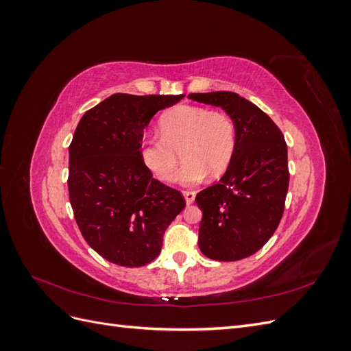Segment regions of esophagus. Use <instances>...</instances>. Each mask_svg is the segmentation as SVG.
I'll return each instance as SVG.
<instances>
[{"instance_id":"obj_1","label":"esophagus","mask_w":351,"mask_h":351,"mask_svg":"<svg viewBox=\"0 0 351 351\" xmlns=\"http://www.w3.org/2000/svg\"><path fill=\"white\" fill-rule=\"evenodd\" d=\"M183 196H184V199H186V204L190 205V204H193V202H195L196 193L192 192V190H186V192H183Z\"/></svg>"}]
</instances>
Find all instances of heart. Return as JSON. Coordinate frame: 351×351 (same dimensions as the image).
<instances>
[{
  "mask_svg": "<svg viewBox=\"0 0 351 351\" xmlns=\"http://www.w3.org/2000/svg\"><path fill=\"white\" fill-rule=\"evenodd\" d=\"M159 130L161 137H143L141 156L147 169L164 182L174 177L180 152L184 164L177 180L192 186L202 182L206 173L221 176L236 151L237 127L227 112L180 105L162 117Z\"/></svg>",
  "mask_w": 351,
  "mask_h": 351,
  "instance_id": "heart-1",
  "label": "heart"
}]
</instances>
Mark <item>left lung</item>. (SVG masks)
<instances>
[{"label":"left lung","instance_id":"8db88e82","mask_svg":"<svg viewBox=\"0 0 351 351\" xmlns=\"http://www.w3.org/2000/svg\"><path fill=\"white\" fill-rule=\"evenodd\" d=\"M187 98L221 107L237 127L236 151L226 174L196 195L200 252L221 262L252 256L272 237L284 212L290 182L284 136L267 114L234 92L190 93Z\"/></svg>","mask_w":351,"mask_h":351}]
</instances>
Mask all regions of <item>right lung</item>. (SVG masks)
<instances>
[{
    "mask_svg": "<svg viewBox=\"0 0 351 351\" xmlns=\"http://www.w3.org/2000/svg\"><path fill=\"white\" fill-rule=\"evenodd\" d=\"M184 95L114 93L84 112L69 147V196L83 239L127 268L152 262L183 195L152 177L141 156L143 130Z\"/></svg>",
    "mask_w": 351,
    "mask_h": 351,
    "instance_id": "obj_1",
    "label": "right lung"
}]
</instances>
